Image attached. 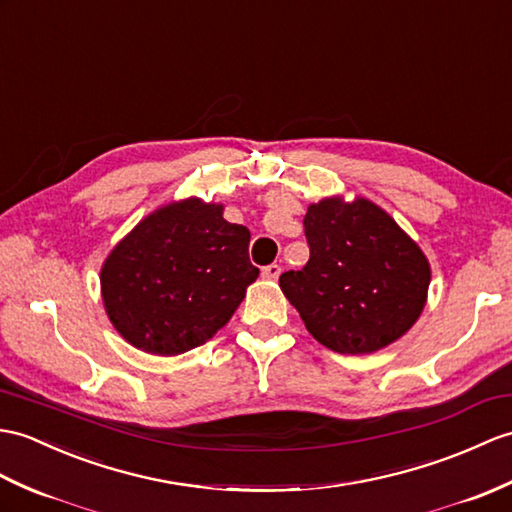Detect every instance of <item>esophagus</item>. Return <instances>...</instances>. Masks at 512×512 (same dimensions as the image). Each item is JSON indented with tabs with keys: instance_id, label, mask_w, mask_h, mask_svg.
I'll return each mask as SVG.
<instances>
[{
	"instance_id": "1",
	"label": "esophagus",
	"mask_w": 512,
	"mask_h": 512,
	"mask_svg": "<svg viewBox=\"0 0 512 512\" xmlns=\"http://www.w3.org/2000/svg\"><path fill=\"white\" fill-rule=\"evenodd\" d=\"M279 275H281V266H277V264H270L266 268H261V277L268 279V281L279 279Z\"/></svg>"
}]
</instances>
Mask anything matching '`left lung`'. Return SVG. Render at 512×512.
Wrapping results in <instances>:
<instances>
[{
	"label": "left lung",
	"mask_w": 512,
	"mask_h": 512,
	"mask_svg": "<svg viewBox=\"0 0 512 512\" xmlns=\"http://www.w3.org/2000/svg\"><path fill=\"white\" fill-rule=\"evenodd\" d=\"M310 259L279 285L307 331L336 353H373L421 316L430 261L388 213L366 198H323L307 207Z\"/></svg>",
	"instance_id": "obj_1"
}]
</instances>
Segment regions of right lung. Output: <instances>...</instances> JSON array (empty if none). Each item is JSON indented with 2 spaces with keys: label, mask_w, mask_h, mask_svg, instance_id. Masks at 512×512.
I'll use <instances>...</instances> for the list:
<instances>
[{
  "label": "right lung",
  "mask_w": 512,
  "mask_h": 512,
  "mask_svg": "<svg viewBox=\"0 0 512 512\" xmlns=\"http://www.w3.org/2000/svg\"><path fill=\"white\" fill-rule=\"evenodd\" d=\"M222 211L200 198L170 202L106 257L104 310L133 347L178 355L229 323L259 268L248 259L251 231L224 220Z\"/></svg>",
  "instance_id": "right-lung-1"
}]
</instances>
